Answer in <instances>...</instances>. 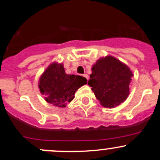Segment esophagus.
Returning <instances> with one entry per match:
<instances>
[{"mask_svg":"<svg viewBox=\"0 0 160 160\" xmlns=\"http://www.w3.org/2000/svg\"><path fill=\"white\" fill-rule=\"evenodd\" d=\"M83 77H84L85 78H86L87 80H88V79H89V76H88V74H86V73H85V74H83Z\"/></svg>","mask_w":160,"mask_h":160,"instance_id":"34e87169","label":"esophagus"}]
</instances>
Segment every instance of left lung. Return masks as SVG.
I'll list each match as a JSON object with an SVG mask.
<instances>
[{"instance_id":"1","label":"left lung","mask_w":160,"mask_h":160,"mask_svg":"<svg viewBox=\"0 0 160 160\" xmlns=\"http://www.w3.org/2000/svg\"><path fill=\"white\" fill-rule=\"evenodd\" d=\"M91 70L88 85L101 105L113 108L128 98L133 72L126 64L106 56L97 60Z\"/></svg>"}]
</instances>
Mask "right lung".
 Masks as SVG:
<instances>
[{
  "label": "right lung",
  "instance_id": "right-lung-1",
  "mask_svg": "<svg viewBox=\"0 0 160 160\" xmlns=\"http://www.w3.org/2000/svg\"><path fill=\"white\" fill-rule=\"evenodd\" d=\"M87 83L85 77L66 73L62 62H52L40 76L38 86L46 102L65 108L73 100L76 91Z\"/></svg>",
  "mask_w": 160,
  "mask_h": 160
}]
</instances>
